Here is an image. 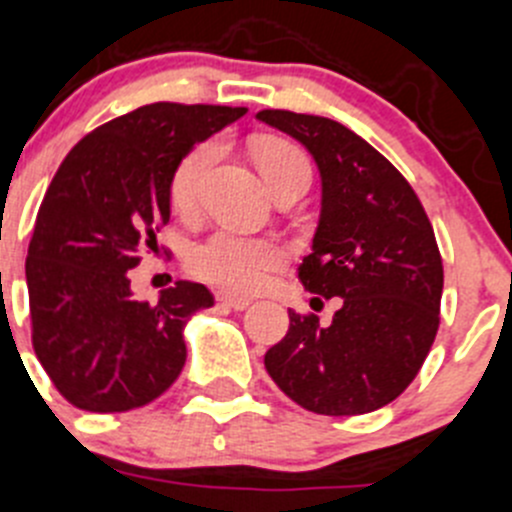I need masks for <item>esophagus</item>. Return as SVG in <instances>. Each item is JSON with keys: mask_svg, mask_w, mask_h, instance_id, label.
Listing matches in <instances>:
<instances>
[{"mask_svg": "<svg viewBox=\"0 0 512 512\" xmlns=\"http://www.w3.org/2000/svg\"><path fill=\"white\" fill-rule=\"evenodd\" d=\"M217 300H219V303L229 305V308H234V310H245L247 305H250V298H242V295L224 293V290H219V293H217Z\"/></svg>", "mask_w": 512, "mask_h": 512, "instance_id": "obj_1", "label": "esophagus"}]
</instances>
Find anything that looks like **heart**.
I'll use <instances>...</instances> for the list:
<instances>
[{"label":"heart","mask_w":512,"mask_h":512,"mask_svg":"<svg viewBox=\"0 0 512 512\" xmlns=\"http://www.w3.org/2000/svg\"><path fill=\"white\" fill-rule=\"evenodd\" d=\"M214 141H202L189 148L174 166L169 181L171 204L179 214H194L202 199V186L217 161ZM255 161L272 189L285 181L310 179L308 156L288 138H265L255 146ZM288 260V247L272 234H252L234 227H219L204 240L191 245L186 265L199 280L232 293H255L267 283L272 270Z\"/></svg>","instance_id":"heart-1"}]
</instances>
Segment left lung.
I'll use <instances>...</instances> for the list:
<instances>
[{"instance_id":"left-lung-1","label":"left lung","mask_w":512,"mask_h":512,"mask_svg":"<svg viewBox=\"0 0 512 512\" xmlns=\"http://www.w3.org/2000/svg\"><path fill=\"white\" fill-rule=\"evenodd\" d=\"M257 118L298 138L318 164L321 222L298 278L310 293L341 298L331 326L288 310L267 374L315 414L386 407L419 374L439 328L444 270L432 222L396 166L343 123L275 108Z\"/></svg>"}]
</instances>
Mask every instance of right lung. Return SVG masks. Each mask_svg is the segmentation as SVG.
<instances>
[{"label":"right lung","instance_id":"1","mask_svg":"<svg viewBox=\"0 0 512 512\" xmlns=\"http://www.w3.org/2000/svg\"><path fill=\"white\" fill-rule=\"evenodd\" d=\"M247 108L151 103L80 138L45 191L27 250L32 348L73 407L128 412L164 394L186 361V321L214 305L179 280L133 300L128 270L169 222V181L194 143Z\"/></svg>","mask_w":512,"mask_h":512}]
</instances>
